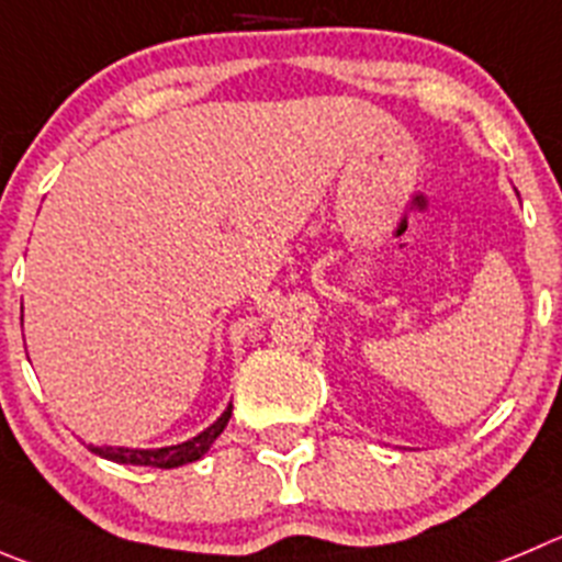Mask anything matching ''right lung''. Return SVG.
Wrapping results in <instances>:
<instances>
[{
    "mask_svg": "<svg viewBox=\"0 0 562 562\" xmlns=\"http://www.w3.org/2000/svg\"><path fill=\"white\" fill-rule=\"evenodd\" d=\"M229 416H233V405L216 418V422L210 424L204 432H199L196 438L186 440V443H177V447H162V449H127V447H88L93 454L104 460H113V463H124V465H151V469H177V465L193 463V460L202 458L210 447H213V440L224 432L227 427Z\"/></svg>",
    "mask_w": 562,
    "mask_h": 562,
    "instance_id": "obj_1",
    "label": "right lung"
}]
</instances>
